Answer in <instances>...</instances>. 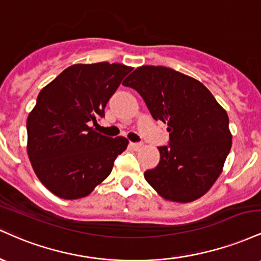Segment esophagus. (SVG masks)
Listing matches in <instances>:
<instances>
[{
  "label": "esophagus",
  "instance_id": "1",
  "mask_svg": "<svg viewBox=\"0 0 261 261\" xmlns=\"http://www.w3.org/2000/svg\"><path fill=\"white\" fill-rule=\"evenodd\" d=\"M142 143H136V142H131V147H133V149H135V151H139V149L142 148Z\"/></svg>",
  "mask_w": 261,
  "mask_h": 261
}]
</instances>
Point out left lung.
<instances>
[{
  "label": "left lung",
  "instance_id": "left-lung-1",
  "mask_svg": "<svg viewBox=\"0 0 261 261\" xmlns=\"http://www.w3.org/2000/svg\"><path fill=\"white\" fill-rule=\"evenodd\" d=\"M136 89L154 120L168 125L169 146L145 179L163 199L190 202L222 173L232 134L228 115L200 81L164 66H141L122 82Z\"/></svg>",
  "mask_w": 261,
  "mask_h": 261
}]
</instances>
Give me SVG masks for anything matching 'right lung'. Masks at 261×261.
Instances as JSON below:
<instances>
[{
  "label": "right lung",
  "instance_id": "obj_1",
  "mask_svg": "<svg viewBox=\"0 0 261 261\" xmlns=\"http://www.w3.org/2000/svg\"><path fill=\"white\" fill-rule=\"evenodd\" d=\"M133 67L76 64L45 86L27 120L33 169L56 196L85 197L112 172L128 140L104 136L89 126L103 118L108 100Z\"/></svg>",
  "mask_w": 261,
  "mask_h": 261
}]
</instances>
